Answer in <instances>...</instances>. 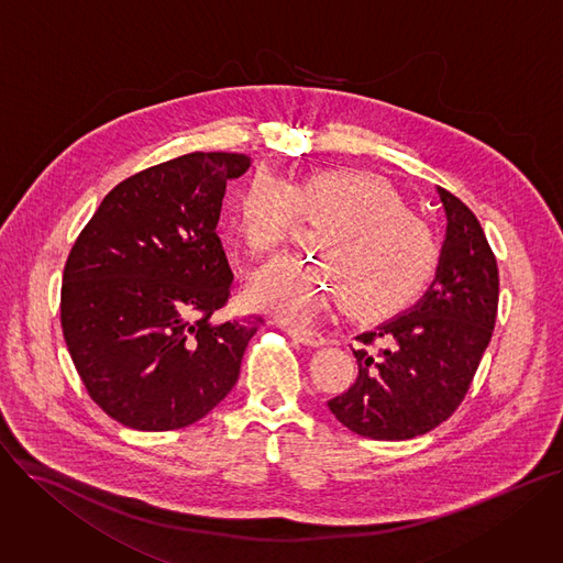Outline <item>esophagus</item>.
Returning <instances> with one entry per match:
<instances>
[{"instance_id": "esophagus-1", "label": "esophagus", "mask_w": 563, "mask_h": 563, "mask_svg": "<svg viewBox=\"0 0 563 563\" xmlns=\"http://www.w3.org/2000/svg\"><path fill=\"white\" fill-rule=\"evenodd\" d=\"M282 329H286L288 335H292L297 342L306 344V346H322L327 342V338L313 329H301V327H288V324H282Z\"/></svg>"}]
</instances>
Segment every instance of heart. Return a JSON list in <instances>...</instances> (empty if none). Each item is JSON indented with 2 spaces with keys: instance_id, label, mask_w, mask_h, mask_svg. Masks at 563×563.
<instances>
[{
  "instance_id": "b5f03b06",
  "label": "heart",
  "mask_w": 563,
  "mask_h": 563,
  "mask_svg": "<svg viewBox=\"0 0 563 563\" xmlns=\"http://www.w3.org/2000/svg\"><path fill=\"white\" fill-rule=\"evenodd\" d=\"M299 217L320 223L313 234L320 260H277L250 284L253 303L288 322L313 320L340 299L362 318L396 313L439 268L433 228L376 174L322 169L292 185L257 174L236 201L234 230L247 253L264 257L292 234Z\"/></svg>"
}]
</instances>
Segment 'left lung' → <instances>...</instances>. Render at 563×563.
<instances>
[{
	"mask_svg": "<svg viewBox=\"0 0 563 563\" xmlns=\"http://www.w3.org/2000/svg\"><path fill=\"white\" fill-rule=\"evenodd\" d=\"M448 236L424 297L364 331L357 378L329 400L331 413L373 441H407L445 422L463 402L492 340L498 268L474 212L439 187Z\"/></svg>",
	"mask_w": 563,
	"mask_h": 563,
	"instance_id": "left-lung-1",
	"label": "left lung"
}]
</instances>
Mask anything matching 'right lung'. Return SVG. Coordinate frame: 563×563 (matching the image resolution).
<instances>
[{
  "instance_id": "add662e5",
  "label": "right lung",
  "mask_w": 563,
  "mask_h": 563,
  "mask_svg": "<svg viewBox=\"0 0 563 563\" xmlns=\"http://www.w3.org/2000/svg\"><path fill=\"white\" fill-rule=\"evenodd\" d=\"M245 154L195 152L118 183L76 239L62 333L91 400L141 431L201 420L236 385L262 318L214 322L234 279L217 223Z\"/></svg>"
}]
</instances>
